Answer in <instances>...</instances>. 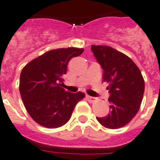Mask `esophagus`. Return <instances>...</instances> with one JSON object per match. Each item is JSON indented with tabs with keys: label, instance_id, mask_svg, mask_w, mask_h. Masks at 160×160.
<instances>
[{
	"label": "esophagus",
	"instance_id": "esophagus-1",
	"mask_svg": "<svg viewBox=\"0 0 160 160\" xmlns=\"http://www.w3.org/2000/svg\"><path fill=\"white\" fill-rule=\"evenodd\" d=\"M86 98H87V100L89 101L90 103H92V102L96 101V100H97V98H96V97H91V96H88V95H86Z\"/></svg>",
	"mask_w": 160,
	"mask_h": 160
}]
</instances>
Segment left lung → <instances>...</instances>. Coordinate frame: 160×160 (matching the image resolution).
I'll list each match as a JSON object with an SVG mask.
<instances>
[{"instance_id": "left-lung-1", "label": "left lung", "mask_w": 160, "mask_h": 160, "mask_svg": "<svg viewBox=\"0 0 160 160\" xmlns=\"http://www.w3.org/2000/svg\"><path fill=\"white\" fill-rule=\"evenodd\" d=\"M92 51L103 69V81L109 83L110 112L97 121L109 129H118L134 118L143 97V77L127 55L108 46L92 45Z\"/></svg>"}]
</instances>
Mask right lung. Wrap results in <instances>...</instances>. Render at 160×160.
Segmentation results:
<instances>
[{
    "label": "right lung",
    "instance_id": "1",
    "mask_svg": "<svg viewBox=\"0 0 160 160\" xmlns=\"http://www.w3.org/2000/svg\"><path fill=\"white\" fill-rule=\"evenodd\" d=\"M83 51L75 47L51 50L23 68L19 84L21 97L27 112L38 124L47 128L63 126L78 101L85 97L82 92L72 93L62 88L69 60Z\"/></svg>",
    "mask_w": 160,
    "mask_h": 160
}]
</instances>
